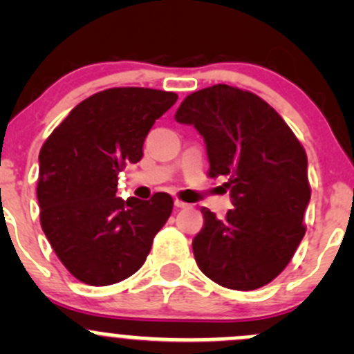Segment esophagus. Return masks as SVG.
<instances>
[{
	"instance_id": "1",
	"label": "esophagus",
	"mask_w": 354,
	"mask_h": 354,
	"mask_svg": "<svg viewBox=\"0 0 354 354\" xmlns=\"http://www.w3.org/2000/svg\"><path fill=\"white\" fill-rule=\"evenodd\" d=\"M174 205L178 207V209H187L188 205H190V203H187V202H181V200H174Z\"/></svg>"
}]
</instances>
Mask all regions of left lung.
I'll return each instance as SVG.
<instances>
[{
	"label": "left lung",
	"instance_id": "1",
	"mask_svg": "<svg viewBox=\"0 0 354 354\" xmlns=\"http://www.w3.org/2000/svg\"><path fill=\"white\" fill-rule=\"evenodd\" d=\"M203 137L209 176H227L233 209L203 207L195 260L214 283L252 291L276 279L305 236L308 160L286 121L248 91L217 84L188 95L174 114Z\"/></svg>",
	"mask_w": 354,
	"mask_h": 354
}]
</instances>
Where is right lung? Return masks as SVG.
I'll return each mask as SVG.
<instances>
[{"label":"right lung","instance_id":"1","mask_svg":"<svg viewBox=\"0 0 354 354\" xmlns=\"http://www.w3.org/2000/svg\"><path fill=\"white\" fill-rule=\"evenodd\" d=\"M174 92L116 87L75 106L39 152L41 226L78 281L120 283L144 266L173 210L171 195L116 197L118 174L144 156L152 124L176 102Z\"/></svg>","mask_w":354,"mask_h":354}]
</instances>
